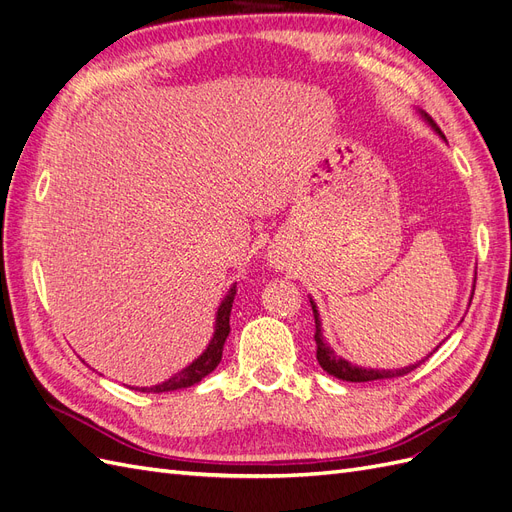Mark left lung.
I'll return each mask as SVG.
<instances>
[{"mask_svg":"<svg viewBox=\"0 0 512 512\" xmlns=\"http://www.w3.org/2000/svg\"><path fill=\"white\" fill-rule=\"evenodd\" d=\"M416 115L421 117L427 126L436 132L440 138H444V134L440 132V128L436 126V123L431 121V117L423 111H416ZM474 282H476V271H474ZM472 294H474V288H472ZM472 294H470V303H472ZM309 303H312V309H314V318H316V359L320 363V367L327 371L329 376H335L337 380H346V382H371V380H384V378H397V376H404V374H410L412 369H416L421 363H425V359H429V356L436 352L440 346L433 348L427 356H423L421 361H416L412 365H406L401 369H374V367H361V365H354L350 363L348 359H344V356H339L331 344L324 339L322 335V320H320V314H318V307L314 303V299L309 297Z\"/></svg>","mask_w":512,"mask_h":512,"instance_id":"obj_1","label":"left lung"}]
</instances>
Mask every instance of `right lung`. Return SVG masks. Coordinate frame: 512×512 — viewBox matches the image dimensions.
<instances>
[{"instance_id":"obj_1","label":"right lung","mask_w":512,"mask_h":512,"mask_svg":"<svg viewBox=\"0 0 512 512\" xmlns=\"http://www.w3.org/2000/svg\"><path fill=\"white\" fill-rule=\"evenodd\" d=\"M235 294H237V282L232 284L226 292V297L222 299L218 312H215V324H213V337L209 339L207 348L203 354L196 356V359L185 365L181 371H177L175 376H170L168 380L156 384V386H136V391L141 393H168V391H179V389H188V386L198 384L207 374L220 365L222 361V350L224 342L230 333V309L232 303H235Z\"/></svg>"}]
</instances>
